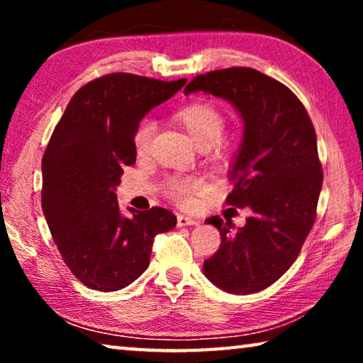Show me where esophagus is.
Segmentation results:
<instances>
[{
	"instance_id": "esophagus-1",
	"label": "esophagus",
	"mask_w": 363,
	"mask_h": 363,
	"mask_svg": "<svg viewBox=\"0 0 363 363\" xmlns=\"http://www.w3.org/2000/svg\"><path fill=\"white\" fill-rule=\"evenodd\" d=\"M200 220H196L190 216H184V214H179L177 216V227H187V225H199Z\"/></svg>"
}]
</instances>
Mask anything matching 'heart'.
<instances>
[{"instance_id": "b5f03b06", "label": "heart", "mask_w": 363, "mask_h": 363, "mask_svg": "<svg viewBox=\"0 0 363 363\" xmlns=\"http://www.w3.org/2000/svg\"><path fill=\"white\" fill-rule=\"evenodd\" d=\"M174 118L200 149H210L213 145L216 147L224 134V115L208 102L187 104V106L177 110ZM153 133H155V123L150 118L139 121L133 136L134 150H136L138 155H144L149 150ZM200 187L201 181L189 176H174L167 182V192L177 203H187L190 195L196 192Z\"/></svg>"}]
</instances>
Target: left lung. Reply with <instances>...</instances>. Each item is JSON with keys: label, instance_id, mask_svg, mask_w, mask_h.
Here are the masks:
<instances>
[{"label": "left lung", "instance_id": "left-lung-1", "mask_svg": "<svg viewBox=\"0 0 363 363\" xmlns=\"http://www.w3.org/2000/svg\"><path fill=\"white\" fill-rule=\"evenodd\" d=\"M203 91L230 102L243 120V139L229 171L227 205L248 208L247 224L206 219L218 227L220 247L203 274L233 294L261 291L296 261L315 223L323 173L314 125L285 84L250 67L195 77L184 94Z\"/></svg>", "mask_w": 363, "mask_h": 363}]
</instances>
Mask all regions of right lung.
<instances>
[{
  "label": "right lung",
  "mask_w": 363,
  "mask_h": 363,
  "mask_svg": "<svg viewBox=\"0 0 363 363\" xmlns=\"http://www.w3.org/2000/svg\"><path fill=\"white\" fill-rule=\"evenodd\" d=\"M110 73L79 88L67 106L41 162V206L72 274L91 290L116 291L149 267L153 238L176 216L153 206L123 216L115 190L136 163L133 136L144 115L184 84Z\"/></svg>",
  "instance_id": "right-lung-1"
}]
</instances>
